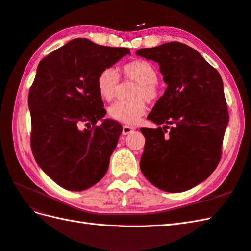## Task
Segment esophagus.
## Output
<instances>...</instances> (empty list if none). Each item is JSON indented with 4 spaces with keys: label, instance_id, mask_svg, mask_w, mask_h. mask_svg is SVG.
I'll use <instances>...</instances> for the list:
<instances>
[{
    "label": "esophagus",
    "instance_id": "1",
    "mask_svg": "<svg viewBox=\"0 0 251 251\" xmlns=\"http://www.w3.org/2000/svg\"><path fill=\"white\" fill-rule=\"evenodd\" d=\"M134 130H135V127L130 126H122V134H124V135H127V134L132 133Z\"/></svg>",
    "mask_w": 251,
    "mask_h": 251
}]
</instances>
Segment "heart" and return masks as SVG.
<instances>
[{
  "mask_svg": "<svg viewBox=\"0 0 251 251\" xmlns=\"http://www.w3.org/2000/svg\"><path fill=\"white\" fill-rule=\"evenodd\" d=\"M126 78L137 82L134 93L135 100L117 101L108 108L109 117L126 125H134L147 111L146 100L153 102L160 97V88L156 83L157 69L153 64L144 59H135L122 67ZM119 85V75L114 68L102 70L97 77V88L100 97L105 101H112Z\"/></svg>",
  "mask_w": 251,
  "mask_h": 251,
  "instance_id": "heart-1",
  "label": "heart"
}]
</instances>
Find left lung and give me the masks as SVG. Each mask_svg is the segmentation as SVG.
Returning <instances> with one entry per match:
<instances>
[{"label":"left lung","mask_w":251,"mask_h":251,"mask_svg":"<svg viewBox=\"0 0 251 251\" xmlns=\"http://www.w3.org/2000/svg\"><path fill=\"white\" fill-rule=\"evenodd\" d=\"M136 54L158 63L167 84L147 117L164 126L140 129L146 138L140 169L162 191H187L209 178L221 161L229 121L222 76L196 50L178 41Z\"/></svg>","instance_id":"left-lung-1"}]
</instances>
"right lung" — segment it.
Wrapping results in <instances>:
<instances>
[{"mask_svg": "<svg viewBox=\"0 0 251 251\" xmlns=\"http://www.w3.org/2000/svg\"><path fill=\"white\" fill-rule=\"evenodd\" d=\"M126 54L127 48L76 38L37 67L28 94L30 147L39 167L65 189L84 191L107 172L122 126L111 119L96 125L106 114L97 77Z\"/></svg>", "mask_w": 251, "mask_h": 251, "instance_id": "obj_1", "label": "right lung"}]
</instances>
